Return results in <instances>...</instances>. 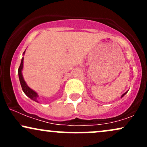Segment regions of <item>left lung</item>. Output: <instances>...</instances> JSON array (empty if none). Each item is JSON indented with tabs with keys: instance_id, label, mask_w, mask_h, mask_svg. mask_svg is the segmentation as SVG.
I'll list each match as a JSON object with an SVG mask.
<instances>
[{
	"instance_id": "1",
	"label": "left lung",
	"mask_w": 147,
	"mask_h": 147,
	"mask_svg": "<svg viewBox=\"0 0 147 147\" xmlns=\"http://www.w3.org/2000/svg\"><path fill=\"white\" fill-rule=\"evenodd\" d=\"M128 91H129V90H128ZM128 91H126V92H124V94H123V95H122V96H121V98H122V97H124V95H125L126 93H127V92H128Z\"/></svg>"
}]
</instances>
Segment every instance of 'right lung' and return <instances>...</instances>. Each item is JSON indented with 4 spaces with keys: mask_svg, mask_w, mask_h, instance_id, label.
Masks as SVG:
<instances>
[{
    "mask_svg": "<svg viewBox=\"0 0 147 147\" xmlns=\"http://www.w3.org/2000/svg\"><path fill=\"white\" fill-rule=\"evenodd\" d=\"M25 50L23 52V55H25ZM23 68V57L22 58L21 65H20L19 68H18V77H19V81H20V83H21L22 89H23V91L24 92V93L25 94V95L28 96V97H30L32 100L34 101V102H38V93H37L36 91L32 90L31 88H30L29 86H28V84H26V82H25V81L24 80V78H23V73H22Z\"/></svg>",
    "mask_w": 147,
    "mask_h": 147,
    "instance_id": "1",
    "label": "right lung"
}]
</instances>
